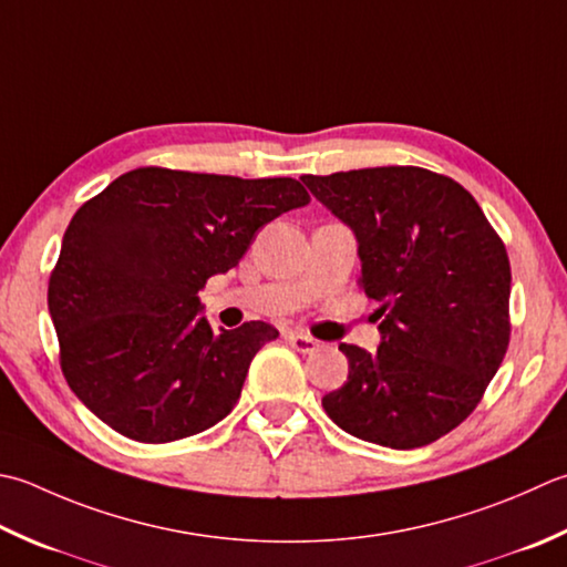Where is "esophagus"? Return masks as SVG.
Returning <instances> with one entry per match:
<instances>
[{
  "label": "esophagus",
  "mask_w": 567,
  "mask_h": 567,
  "mask_svg": "<svg viewBox=\"0 0 567 567\" xmlns=\"http://www.w3.org/2000/svg\"><path fill=\"white\" fill-rule=\"evenodd\" d=\"M287 339H290L292 349H297L299 353H315V351H319V341L315 337L305 334V331H290V334H287Z\"/></svg>",
  "instance_id": "34e87169"
}]
</instances>
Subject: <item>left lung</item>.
<instances>
[{
	"label": "left lung",
	"mask_w": 567,
	"mask_h": 567,
	"mask_svg": "<svg viewBox=\"0 0 567 567\" xmlns=\"http://www.w3.org/2000/svg\"><path fill=\"white\" fill-rule=\"evenodd\" d=\"M357 236L361 290L381 307L373 353L341 343L349 379L321 398L349 435L415 450L467 420L512 337V265L467 188L420 166L305 174Z\"/></svg>",
	"instance_id": "1"
}]
</instances>
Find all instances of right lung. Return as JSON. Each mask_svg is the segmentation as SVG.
<instances>
[{"mask_svg": "<svg viewBox=\"0 0 567 567\" xmlns=\"http://www.w3.org/2000/svg\"><path fill=\"white\" fill-rule=\"evenodd\" d=\"M307 204L290 176L142 166L78 208L49 280L61 371L78 401L147 445L224 420L252 357L280 331L265 321L214 331L198 292L236 268L265 224Z\"/></svg>", "mask_w": 567, "mask_h": 567, "instance_id": "obj_1", "label": "right lung"}]
</instances>
